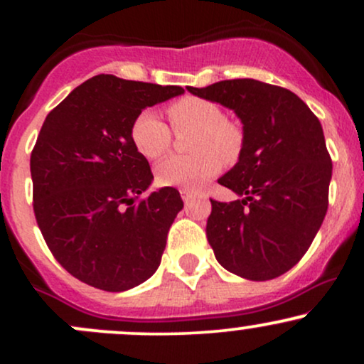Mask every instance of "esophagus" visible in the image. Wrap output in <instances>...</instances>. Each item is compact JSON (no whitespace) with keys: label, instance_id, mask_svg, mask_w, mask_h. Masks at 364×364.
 Segmentation results:
<instances>
[{"label":"esophagus","instance_id":"1","mask_svg":"<svg viewBox=\"0 0 364 364\" xmlns=\"http://www.w3.org/2000/svg\"><path fill=\"white\" fill-rule=\"evenodd\" d=\"M179 193H181V198H183V202H185V205H190V203L196 198V193H193L191 190H188V188H181V190H179Z\"/></svg>","mask_w":364,"mask_h":364}]
</instances>
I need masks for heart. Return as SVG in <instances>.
<instances>
[{"label":"heart","mask_w":364,"mask_h":364,"mask_svg":"<svg viewBox=\"0 0 364 364\" xmlns=\"http://www.w3.org/2000/svg\"><path fill=\"white\" fill-rule=\"evenodd\" d=\"M168 116L178 135L193 132L188 140L190 156H173L162 161L156 178L162 186L196 190L214 178L223 161L231 164L243 150V132L225 119L224 111L207 99L186 95L169 104ZM132 141L144 157L156 161L171 149L173 135L168 124L154 111L145 109L132 124Z\"/></svg>","instance_id":"obj_1"}]
</instances>
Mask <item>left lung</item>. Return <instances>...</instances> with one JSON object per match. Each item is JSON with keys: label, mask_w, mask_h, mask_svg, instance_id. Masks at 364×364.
<instances>
[{"label": "left lung", "mask_w": 364, "mask_h": 364, "mask_svg": "<svg viewBox=\"0 0 364 364\" xmlns=\"http://www.w3.org/2000/svg\"><path fill=\"white\" fill-rule=\"evenodd\" d=\"M243 123V150L219 185L241 200L210 198L207 240L217 262L250 281L292 269L315 240L328 207L332 161L318 118L294 92L253 78L196 89Z\"/></svg>", "instance_id": "8db88e82"}]
</instances>
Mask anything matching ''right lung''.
Here are the masks:
<instances>
[{
  "label": "right lung",
  "mask_w": 364,
  "mask_h": 364,
  "mask_svg": "<svg viewBox=\"0 0 364 364\" xmlns=\"http://www.w3.org/2000/svg\"><path fill=\"white\" fill-rule=\"evenodd\" d=\"M183 92L97 75L46 118L31 156L34 214L54 258L78 281L121 292L157 270L183 200L171 186L139 200L154 176L132 124Z\"/></svg>",
  "instance_id": "right-lung-1"
}]
</instances>
